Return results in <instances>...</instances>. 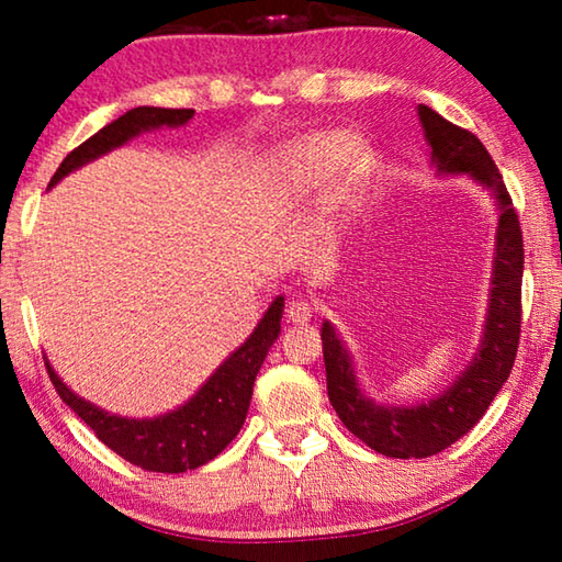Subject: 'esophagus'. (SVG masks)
Masks as SVG:
<instances>
[{
  "mask_svg": "<svg viewBox=\"0 0 562 562\" xmlns=\"http://www.w3.org/2000/svg\"><path fill=\"white\" fill-rule=\"evenodd\" d=\"M284 315H288L292 325H304V322H310L312 315H315V307H312L310 300L292 297L288 302V307H284Z\"/></svg>",
  "mask_w": 562,
  "mask_h": 562,
  "instance_id": "1",
  "label": "esophagus"
}]
</instances>
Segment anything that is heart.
I'll return each instance as SVG.
<instances>
[{
	"instance_id": "obj_1",
	"label": "heart",
	"mask_w": 562,
	"mask_h": 562,
	"mask_svg": "<svg viewBox=\"0 0 562 562\" xmlns=\"http://www.w3.org/2000/svg\"><path fill=\"white\" fill-rule=\"evenodd\" d=\"M367 148L357 136H341V133H317L300 140L284 158V173L300 190L319 188L329 178L331 170L341 178L347 188L355 183L364 166Z\"/></svg>"
}]
</instances>
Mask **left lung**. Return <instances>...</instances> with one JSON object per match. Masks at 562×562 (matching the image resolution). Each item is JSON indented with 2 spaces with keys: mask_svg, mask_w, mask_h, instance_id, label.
<instances>
[{
  "mask_svg": "<svg viewBox=\"0 0 562 562\" xmlns=\"http://www.w3.org/2000/svg\"><path fill=\"white\" fill-rule=\"evenodd\" d=\"M431 164L441 176L469 173L488 188L498 205L496 258H493L488 315L481 347L465 372L434 396L416 406H384L367 398L359 389L355 364L335 327L322 325L327 394L341 424L369 449L389 459H426L469 434L486 414L493 396L501 392L513 369L520 339V282H522V233L516 207L491 154L471 131L446 121L434 109L418 103Z\"/></svg>",
  "mask_w": 562,
  "mask_h": 562,
  "instance_id": "8db88e82",
  "label": "left lung"
}]
</instances>
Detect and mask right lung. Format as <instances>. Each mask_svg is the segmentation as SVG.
Listing matches in <instances>:
<instances>
[{
    "label": "right lung",
    "instance_id": "1",
    "mask_svg": "<svg viewBox=\"0 0 562 562\" xmlns=\"http://www.w3.org/2000/svg\"><path fill=\"white\" fill-rule=\"evenodd\" d=\"M193 109L156 106L126 111L109 126L93 133L89 140H83L79 148H74L56 168L49 188L59 183L64 176H69L71 170L136 138L138 133L160 126H183L193 119ZM282 307L284 297L274 300L262 315L260 325L245 339V345L237 347L215 369V374L198 389V394L183 406H178L176 412L156 418H123L103 412L87 398L76 396L54 372L49 361L44 359V364L61 402L74 408L81 416V422L99 436V441L116 451L121 459L156 473L193 471L198 465L213 461L243 429L247 408H250L255 376H258L265 357L280 335Z\"/></svg>",
    "mask_w": 562,
    "mask_h": 562
}]
</instances>
